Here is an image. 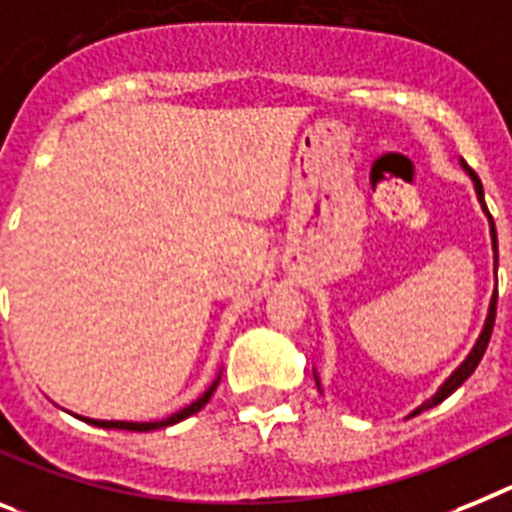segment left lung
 <instances>
[{"instance_id":"8db88e82","label":"left lung","mask_w":512,"mask_h":512,"mask_svg":"<svg viewBox=\"0 0 512 512\" xmlns=\"http://www.w3.org/2000/svg\"><path fill=\"white\" fill-rule=\"evenodd\" d=\"M463 169H466L468 176H471V182H474V190H476V197H479V203H482L484 213H487V218H489V234H492V249H495V276H497V260H500V257H497V231H495V221H492V216H489L487 205H484V187H482V182H479V176L474 174V169H468L466 163H463ZM495 315H497V289H495V294H492V302H489L487 320H484V328H482V333H479V338H476V343H474V349H471V354H468L466 359H463L461 367L455 369V372L448 377V380L442 382L440 390H437V393L432 395L429 401H424L422 406H419V409H416L411 416L422 414V411H427V409H432V406H437V403H442V401H445V398H448L450 393H453V390L461 388L463 382H466L468 377L474 375V369L479 367V362H482L484 351H487L489 338H492V328H495ZM315 382H317V388H320V380H317V375H315Z\"/></svg>"}]
</instances>
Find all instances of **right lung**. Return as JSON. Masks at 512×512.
<instances>
[{"label": "right lung", "mask_w": 512, "mask_h": 512, "mask_svg": "<svg viewBox=\"0 0 512 512\" xmlns=\"http://www.w3.org/2000/svg\"><path fill=\"white\" fill-rule=\"evenodd\" d=\"M218 380H221V375L216 377V382L210 385L208 390H205L200 398H197L195 403H190L187 409L176 411V414H171L169 419H161V422H101V419H85V416H77V419H83V422L93 424V427H103V429H127V432H150V429H161V427H171V424L182 422V419H187V416L197 414V411L203 409L205 403L210 401V395H213V390H216Z\"/></svg>", "instance_id": "1"}]
</instances>
